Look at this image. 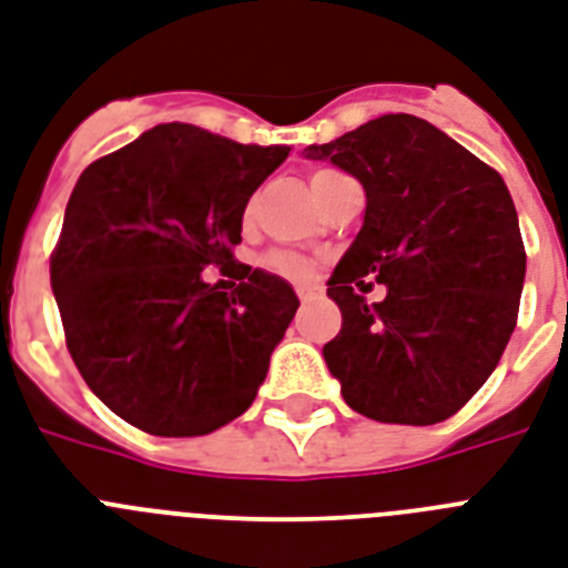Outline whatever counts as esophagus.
I'll use <instances>...</instances> for the list:
<instances>
[{
	"label": "esophagus",
	"instance_id": "34e87169",
	"mask_svg": "<svg viewBox=\"0 0 568 568\" xmlns=\"http://www.w3.org/2000/svg\"><path fill=\"white\" fill-rule=\"evenodd\" d=\"M324 294V288L321 285H297V297L300 300H315Z\"/></svg>",
	"mask_w": 568,
	"mask_h": 568
}]
</instances>
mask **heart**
I'll use <instances>...</instances> for the list:
<instances>
[{
    "mask_svg": "<svg viewBox=\"0 0 568 568\" xmlns=\"http://www.w3.org/2000/svg\"><path fill=\"white\" fill-rule=\"evenodd\" d=\"M329 174H335V172H317L315 178H312V186H315L317 180L329 178ZM271 268H276L280 274H285V276H306L308 262L300 260V256H294V253H276V256H271Z\"/></svg>",
    "mask_w": 568,
    "mask_h": 568,
    "instance_id": "heart-1",
    "label": "heart"
}]
</instances>
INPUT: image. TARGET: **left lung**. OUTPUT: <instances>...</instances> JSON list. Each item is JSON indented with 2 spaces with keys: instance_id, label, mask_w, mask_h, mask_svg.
<instances>
[{
  "instance_id": "left-lung-1",
  "label": "left lung",
  "mask_w": 568,
  "mask_h": 568,
  "mask_svg": "<svg viewBox=\"0 0 568 568\" xmlns=\"http://www.w3.org/2000/svg\"><path fill=\"white\" fill-rule=\"evenodd\" d=\"M308 160L364 186L358 236L329 276L341 332L324 347L353 412L432 426L496 371L516 326L525 247L514 197L476 154L408 113L371 119ZM364 275L386 285L367 304Z\"/></svg>"
}]
</instances>
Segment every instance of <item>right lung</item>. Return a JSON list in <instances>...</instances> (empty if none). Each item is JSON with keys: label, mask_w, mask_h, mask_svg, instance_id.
I'll return each instance as SVG.
<instances>
[{"label": "right lung", "mask_w": 568, "mask_h": 568, "mask_svg": "<svg viewBox=\"0 0 568 568\" xmlns=\"http://www.w3.org/2000/svg\"><path fill=\"white\" fill-rule=\"evenodd\" d=\"M183 122L156 124L78 178L52 256L72 362L131 426L197 437L251 408L300 300L283 276L233 265L242 215L288 156Z\"/></svg>", "instance_id": "obj_1"}]
</instances>
